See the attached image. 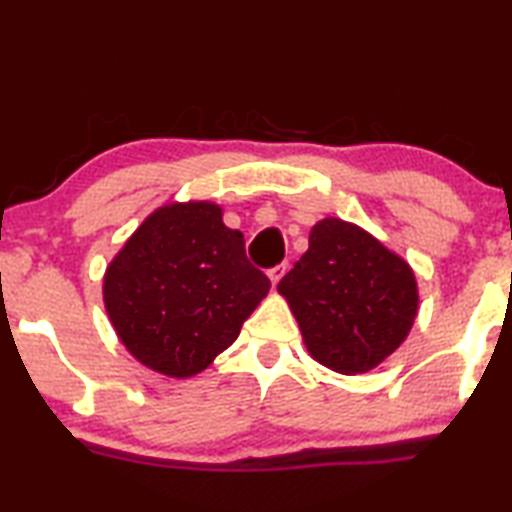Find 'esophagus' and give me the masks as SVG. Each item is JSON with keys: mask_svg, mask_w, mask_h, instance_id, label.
I'll list each match as a JSON object with an SVG mask.
<instances>
[{"mask_svg": "<svg viewBox=\"0 0 512 512\" xmlns=\"http://www.w3.org/2000/svg\"><path fill=\"white\" fill-rule=\"evenodd\" d=\"M285 271H287V264H278V266H273V269H269V278H271V283H273V285H278V283H280V278L285 276Z\"/></svg>", "mask_w": 512, "mask_h": 512, "instance_id": "34e87169", "label": "esophagus"}]
</instances>
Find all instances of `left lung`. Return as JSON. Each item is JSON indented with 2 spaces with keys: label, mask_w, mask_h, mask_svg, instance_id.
Masks as SVG:
<instances>
[{
  "label": "left lung",
  "mask_w": 512,
  "mask_h": 512,
  "mask_svg": "<svg viewBox=\"0 0 512 512\" xmlns=\"http://www.w3.org/2000/svg\"><path fill=\"white\" fill-rule=\"evenodd\" d=\"M306 350L327 369L357 376L376 369L413 329L420 306L415 273L355 222H315L308 250L278 283Z\"/></svg>",
  "instance_id": "left-lung-1"
}]
</instances>
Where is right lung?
Masks as SVG:
<instances>
[{
    "label": "right lung",
    "mask_w": 512,
    "mask_h": 512,
    "mask_svg": "<svg viewBox=\"0 0 512 512\" xmlns=\"http://www.w3.org/2000/svg\"><path fill=\"white\" fill-rule=\"evenodd\" d=\"M269 278L213 201H174L141 222L104 273V306L136 362L197 376L241 334Z\"/></svg>",
    "instance_id": "1"
}]
</instances>
